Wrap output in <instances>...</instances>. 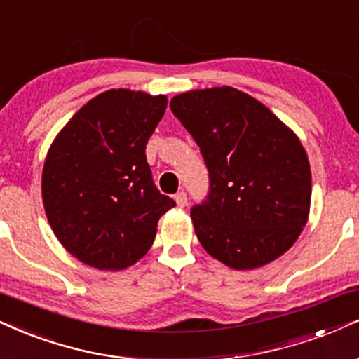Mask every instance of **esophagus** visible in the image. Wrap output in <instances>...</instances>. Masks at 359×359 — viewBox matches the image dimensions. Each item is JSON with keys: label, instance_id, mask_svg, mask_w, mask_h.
<instances>
[{"label": "esophagus", "instance_id": "1", "mask_svg": "<svg viewBox=\"0 0 359 359\" xmlns=\"http://www.w3.org/2000/svg\"><path fill=\"white\" fill-rule=\"evenodd\" d=\"M175 202H177V205H179V207L187 205V194H185L184 191L182 192H177L175 194Z\"/></svg>", "mask_w": 359, "mask_h": 359}]
</instances>
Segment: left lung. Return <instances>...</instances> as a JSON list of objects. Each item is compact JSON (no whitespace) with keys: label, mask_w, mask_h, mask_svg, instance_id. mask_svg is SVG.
Here are the masks:
<instances>
[{"label":"left lung","mask_w":359,"mask_h":359,"mask_svg":"<svg viewBox=\"0 0 359 359\" xmlns=\"http://www.w3.org/2000/svg\"><path fill=\"white\" fill-rule=\"evenodd\" d=\"M170 110L209 172V192L191 209L202 248L239 271L286 252L306 226L311 202V168L299 138L261 102L231 86L180 93Z\"/></svg>","instance_id":"8db88e82"}]
</instances>
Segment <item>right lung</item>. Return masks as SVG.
I'll use <instances>...</instances> for the list:
<instances>
[{
  "label": "right lung",
  "instance_id": "add662e5",
  "mask_svg": "<svg viewBox=\"0 0 359 359\" xmlns=\"http://www.w3.org/2000/svg\"><path fill=\"white\" fill-rule=\"evenodd\" d=\"M165 109L163 95L109 90L55 138L43 167V204L55 236L85 264H135L152 245L158 219L175 205L155 187L145 157Z\"/></svg>",
  "mask_w": 359,
  "mask_h": 359
}]
</instances>
